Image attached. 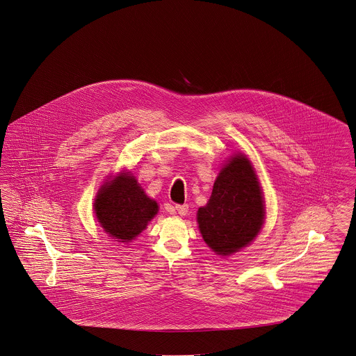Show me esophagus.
I'll use <instances>...</instances> for the list:
<instances>
[{"instance_id": "34e87169", "label": "esophagus", "mask_w": 356, "mask_h": 356, "mask_svg": "<svg viewBox=\"0 0 356 356\" xmlns=\"http://www.w3.org/2000/svg\"><path fill=\"white\" fill-rule=\"evenodd\" d=\"M175 209L180 216H186L188 213V204H176Z\"/></svg>"}]
</instances>
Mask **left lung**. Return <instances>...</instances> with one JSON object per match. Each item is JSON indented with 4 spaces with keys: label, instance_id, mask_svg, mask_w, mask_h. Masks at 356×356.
<instances>
[{
    "label": "left lung",
    "instance_id": "8db88e82",
    "mask_svg": "<svg viewBox=\"0 0 356 356\" xmlns=\"http://www.w3.org/2000/svg\"><path fill=\"white\" fill-rule=\"evenodd\" d=\"M263 219L259 180L249 160L237 154L220 169L207 204L197 210L200 233L216 253L226 256L248 245Z\"/></svg>",
    "mask_w": 356,
    "mask_h": 356
}]
</instances>
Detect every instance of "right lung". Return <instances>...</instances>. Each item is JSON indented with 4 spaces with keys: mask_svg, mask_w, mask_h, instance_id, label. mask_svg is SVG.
I'll list each match as a JSON object with an SVG mask.
<instances>
[{
    "mask_svg": "<svg viewBox=\"0 0 356 356\" xmlns=\"http://www.w3.org/2000/svg\"><path fill=\"white\" fill-rule=\"evenodd\" d=\"M157 203L147 197L137 180L120 175L106 183L95 202V211L111 237L127 243L137 237L157 214Z\"/></svg>",
    "mask_w": 356,
    "mask_h": 356,
    "instance_id": "right-lung-1",
    "label": "right lung"
}]
</instances>
